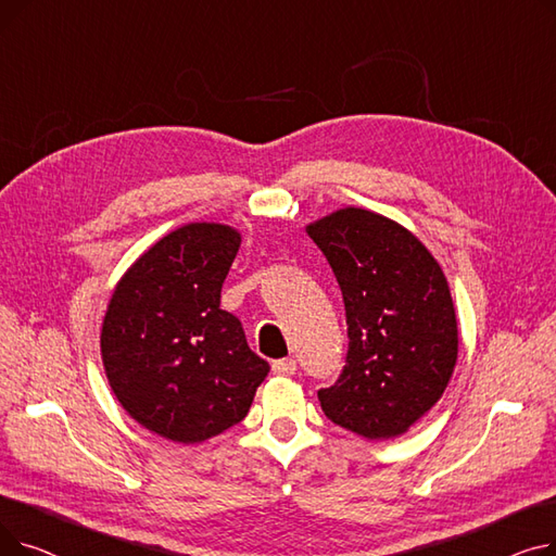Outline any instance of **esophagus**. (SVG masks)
Returning <instances> with one entry per match:
<instances>
[{"instance_id":"obj_1","label":"esophagus","mask_w":556,"mask_h":556,"mask_svg":"<svg viewBox=\"0 0 556 556\" xmlns=\"http://www.w3.org/2000/svg\"><path fill=\"white\" fill-rule=\"evenodd\" d=\"M298 371V363L295 358H281L273 363V374L277 376H293Z\"/></svg>"}]
</instances>
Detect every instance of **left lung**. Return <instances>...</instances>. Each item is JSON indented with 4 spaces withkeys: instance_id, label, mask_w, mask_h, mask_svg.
<instances>
[{
    "instance_id": "obj_1",
    "label": "left lung",
    "mask_w": 556,
    "mask_h": 556,
    "mask_svg": "<svg viewBox=\"0 0 556 556\" xmlns=\"http://www.w3.org/2000/svg\"><path fill=\"white\" fill-rule=\"evenodd\" d=\"M346 311V365L317 392L325 415L365 440L410 430L442 399L457 363L451 288L430 250L401 223L344 207L306 225Z\"/></svg>"
}]
</instances>
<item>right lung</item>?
Masks as SVG:
<instances>
[{
	"label": "right lung",
	"instance_id": "obj_1",
	"mask_svg": "<svg viewBox=\"0 0 556 556\" xmlns=\"http://www.w3.org/2000/svg\"><path fill=\"white\" fill-rule=\"evenodd\" d=\"M239 248L229 225H182L132 263L108 302V383L137 424L168 442L200 444L243 421L270 371L239 317L220 308Z\"/></svg>",
	"mask_w": 556,
	"mask_h": 556
}]
</instances>
